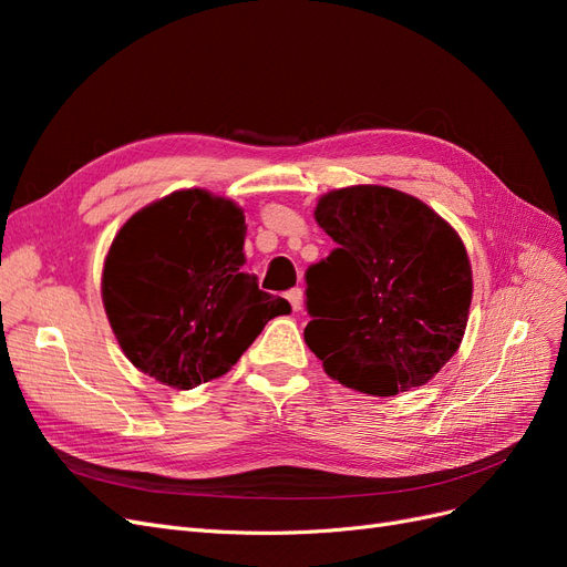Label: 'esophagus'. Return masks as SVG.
I'll use <instances>...</instances> for the list:
<instances>
[{"mask_svg":"<svg viewBox=\"0 0 567 567\" xmlns=\"http://www.w3.org/2000/svg\"><path fill=\"white\" fill-rule=\"evenodd\" d=\"M286 298H288V302H290V307H293L296 312H300L302 310V300H305V293H302V288H290L288 293H286Z\"/></svg>","mask_w":567,"mask_h":567,"instance_id":"esophagus-1","label":"esophagus"}]
</instances>
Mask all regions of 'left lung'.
Listing matches in <instances>:
<instances>
[{
	"label": "left lung",
	"mask_w": 567,
	"mask_h": 567,
	"mask_svg": "<svg viewBox=\"0 0 567 567\" xmlns=\"http://www.w3.org/2000/svg\"><path fill=\"white\" fill-rule=\"evenodd\" d=\"M315 219L336 250L305 274L307 348L357 392L425 385L468 323L473 271L461 236L423 200L379 184L323 194Z\"/></svg>",
	"instance_id": "left-lung-1"
}]
</instances>
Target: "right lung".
Instances as JSON below:
<instances>
[{
    "mask_svg": "<svg viewBox=\"0 0 567 567\" xmlns=\"http://www.w3.org/2000/svg\"><path fill=\"white\" fill-rule=\"evenodd\" d=\"M246 217L229 198L182 188L134 213L109 248L101 298L130 362L192 390L225 375L288 300L244 271Z\"/></svg>",
    "mask_w": 567,
    "mask_h": 567,
    "instance_id": "right-lung-1",
    "label": "right lung"
}]
</instances>
